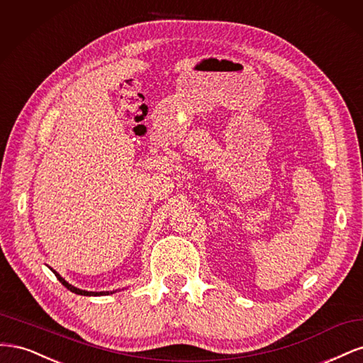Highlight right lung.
<instances>
[{"label":"right lung","instance_id":"obj_1","mask_svg":"<svg viewBox=\"0 0 363 363\" xmlns=\"http://www.w3.org/2000/svg\"><path fill=\"white\" fill-rule=\"evenodd\" d=\"M51 271L56 274V277H57V280L63 284L65 288L67 289H69L71 292H74V294H77V295H84V296H100V295H108V294H115L116 291H101V292H92V291H83V289H79V288H75V286H72V284H69L67 280H65L60 274L57 272V271H54L52 268H51Z\"/></svg>","mask_w":363,"mask_h":363}]
</instances>
